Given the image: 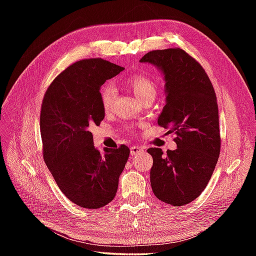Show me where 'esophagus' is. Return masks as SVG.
<instances>
[{"mask_svg": "<svg viewBox=\"0 0 256 256\" xmlns=\"http://www.w3.org/2000/svg\"><path fill=\"white\" fill-rule=\"evenodd\" d=\"M144 150L142 148H140V146H132L131 150H130V153H131L132 156H134L135 154H138V153H142Z\"/></svg>", "mask_w": 256, "mask_h": 256, "instance_id": "obj_1", "label": "esophagus"}]
</instances>
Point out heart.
<instances>
[{"mask_svg":"<svg viewBox=\"0 0 256 256\" xmlns=\"http://www.w3.org/2000/svg\"><path fill=\"white\" fill-rule=\"evenodd\" d=\"M128 84L132 89L133 94L138 99L143 102L144 100L152 98L155 99L157 94V84L154 80L143 74H134L128 79ZM116 91L111 84H106L100 89L101 104L106 111L111 110L113 103L116 101Z\"/></svg>","mask_w":256,"mask_h":256,"instance_id":"1","label":"heart"}]
</instances>
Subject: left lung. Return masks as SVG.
Wrapping results in <instances>:
<instances>
[{
	"label": "left lung",
	"instance_id": "1",
	"mask_svg": "<svg viewBox=\"0 0 256 256\" xmlns=\"http://www.w3.org/2000/svg\"><path fill=\"white\" fill-rule=\"evenodd\" d=\"M140 62L162 70L166 104L157 123L176 134L175 150H148L153 157L150 184L156 198L179 206L198 198L219 160L221 140L216 96L201 64L180 50H152Z\"/></svg>",
	"mask_w": 256,
	"mask_h": 256
}]
</instances>
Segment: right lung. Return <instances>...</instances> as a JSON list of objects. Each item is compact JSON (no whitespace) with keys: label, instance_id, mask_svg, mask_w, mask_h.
Segmentation results:
<instances>
[{"label":"right lung","instance_id":"obj_1","mask_svg":"<svg viewBox=\"0 0 256 256\" xmlns=\"http://www.w3.org/2000/svg\"><path fill=\"white\" fill-rule=\"evenodd\" d=\"M122 70L101 58L79 60L54 79L42 103L45 162L62 194L82 208L98 209L111 202L128 158L125 145L100 153L89 131L104 118L101 86Z\"/></svg>","mask_w":256,"mask_h":256}]
</instances>
